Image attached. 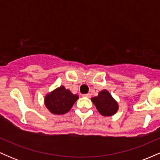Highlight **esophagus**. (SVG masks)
<instances>
[{"label": "esophagus", "mask_w": 160, "mask_h": 160, "mask_svg": "<svg viewBox=\"0 0 160 160\" xmlns=\"http://www.w3.org/2000/svg\"><path fill=\"white\" fill-rule=\"evenodd\" d=\"M82 96H83V97H86V98H90L91 95L89 94V93H88V94H84V95H82Z\"/></svg>", "instance_id": "1"}]
</instances>
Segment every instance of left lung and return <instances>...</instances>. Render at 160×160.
Returning a JSON list of instances; mask_svg holds the SVG:
<instances>
[{
	"mask_svg": "<svg viewBox=\"0 0 160 160\" xmlns=\"http://www.w3.org/2000/svg\"><path fill=\"white\" fill-rule=\"evenodd\" d=\"M100 114L104 117L114 115L119 109V104L111 93L106 89L98 92V96L91 98Z\"/></svg>",
	"mask_w": 160,
	"mask_h": 160,
	"instance_id": "1",
	"label": "left lung"
}]
</instances>
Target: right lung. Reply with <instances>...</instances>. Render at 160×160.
Listing matches in <instances>:
<instances>
[{
	"label": "right lung",
	"instance_id": "1",
	"mask_svg": "<svg viewBox=\"0 0 160 160\" xmlns=\"http://www.w3.org/2000/svg\"><path fill=\"white\" fill-rule=\"evenodd\" d=\"M78 98V94H73L65 86H61L45 95L44 104L50 113L62 115L71 109Z\"/></svg>",
	"mask_w": 160,
	"mask_h": 160
}]
</instances>
